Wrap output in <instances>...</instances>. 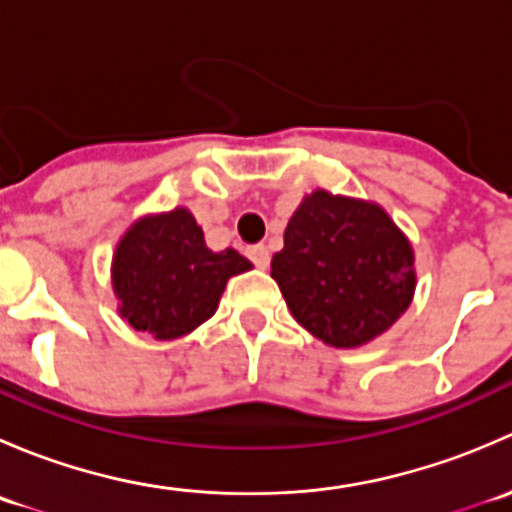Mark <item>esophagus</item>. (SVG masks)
I'll list each match as a JSON object with an SVG mask.
<instances>
[{"instance_id": "34e87169", "label": "esophagus", "mask_w": 512, "mask_h": 512, "mask_svg": "<svg viewBox=\"0 0 512 512\" xmlns=\"http://www.w3.org/2000/svg\"><path fill=\"white\" fill-rule=\"evenodd\" d=\"M247 257H250L260 270H265V267L270 265V252H267L265 245H250L247 247Z\"/></svg>"}]
</instances>
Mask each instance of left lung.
Wrapping results in <instances>:
<instances>
[{
    "label": "left lung",
    "mask_w": 512,
    "mask_h": 512,
    "mask_svg": "<svg viewBox=\"0 0 512 512\" xmlns=\"http://www.w3.org/2000/svg\"><path fill=\"white\" fill-rule=\"evenodd\" d=\"M292 317L329 347L352 349L391 327L414 297V250L374 203L314 190L272 257Z\"/></svg>",
    "instance_id": "1"
}]
</instances>
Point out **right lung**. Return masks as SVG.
Instances as JSON below:
<instances>
[{"label":"right lung","mask_w":512,"mask_h":512,"mask_svg":"<svg viewBox=\"0 0 512 512\" xmlns=\"http://www.w3.org/2000/svg\"><path fill=\"white\" fill-rule=\"evenodd\" d=\"M250 267L232 247L208 250L193 215L178 208L143 218L123 235L113 257V289L133 329L175 339L213 317L227 280Z\"/></svg>","instance_id":"obj_1"}]
</instances>
